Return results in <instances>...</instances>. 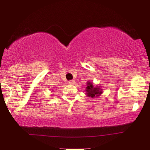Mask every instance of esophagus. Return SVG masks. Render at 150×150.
I'll use <instances>...</instances> for the list:
<instances>
[{"instance_id": "34e87169", "label": "esophagus", "mask_w": 150, "mask_h": 150, "mask_svg": "<svg viewBox=\"0 0 150 150\" xmlns=\"http://www.w3.org/2000/svg\"><path fill=\"white\" fill-rule=\"evenodd\" d=\"M68 83L69 84H70V85H74V84L75 83V81H74V80H71V81H69Z\"/></svg>"}]
</instances>
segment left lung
Instances as JSON below:
<instances>
[{
    "mask_svg": "<svg viewBox=\"0 0 150 150\" xmlns=\"http://www.w3.org/2000/svg\"><path fill=\"white\" fill-rule=\"evenodd\" d=\"M86 92L89 97L94 98L99 96L102 93V90L100 87H95L91 82H88L87 87H86Z\"/></svg>",
    "mask_w": 150,
    "mask_h": 150,
    "instance_id": "left-lung-1",
    "label": "left lung"
}]
</instances>
